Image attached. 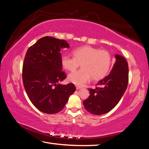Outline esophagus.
<instances>
[{"label": "esophagus", "mask_w": 149, "mask_h": 149, "mask_svg": "<svg viewBox=\"0 0 149 149\" xmlns=\"http://www.w3.org/2000/svg\"><path fill=\"white\" fill-rule=\"evenodd\" d=\"M75 87H76V89H79L80 88H81V87L80 86H78V85H76V86H75Z\"/></svg>", "instance_id": "34e87169"}]
</instances>
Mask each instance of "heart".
<instances>
[{"mask_svg": "<svg viewBox=\"0 0 149 149\" xmlns=\"http://www.w3.org/2000/svg\"><path fill=\"white\" fill-rule=\"evenodd\" d=\"M72 53L74 57L63 55L61 64L65 70L74 72L81 64V69L68 75V80L75 85H83L91 77L95 81L103 79L112 66V56L107 50L86 45L74 49Z\"/></svg>", "mask_w": 149, "mask_h": 149, "instance_id": "b5f03b06", "label": "heart"}]
</instances>
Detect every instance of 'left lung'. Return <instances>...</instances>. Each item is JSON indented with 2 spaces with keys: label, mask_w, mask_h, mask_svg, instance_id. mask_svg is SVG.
Segmentation results:
<instances>
[{
  "label": "left lung",
  "mask_w": 149,
  "mask_h": 149,
  "mask_svg": "<svg viewBox=\"0 0 149 149\" xmlns=\"http://www.w3.org/2000/svg\"><path fill=\"white\" fill-rule=\"evenodd\" d=\"M116 62L110 74L100 80L95 89H89L90 95L84 101L91 114L101 115L112 110L122 97L129 81V68L125 58L116 55Z\"/></svg>",
  "instance_id": "obj_1"
}]
</instances>
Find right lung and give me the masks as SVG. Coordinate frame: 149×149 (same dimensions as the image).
Returning <instances> with one entry per match:
<instances>
[{
  "label": "right lung",
  "instance_id": "right-lung-1",
  "mask_svg": "<svg viewBox=\"0 0 149 149\" xmlns=\"http://www.w3.org/2000/svg\"><path fill=\"white\" fill-rule=\"evenodd\" d=\"M69 47L65 40L47 36L30 47L25 56L24 86L32 104L42 112H59L75 92L74 84H59L66 77L62 71L60 50Z\"/></svg>",
  "mask_w": 149,
  "mask_h": 149
}]
</instances>
